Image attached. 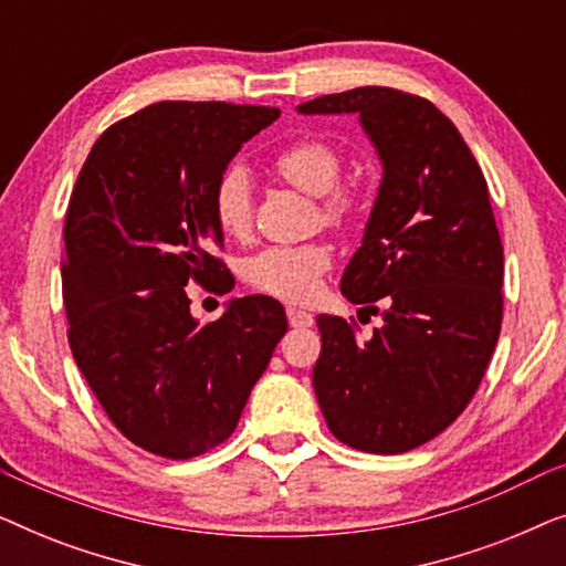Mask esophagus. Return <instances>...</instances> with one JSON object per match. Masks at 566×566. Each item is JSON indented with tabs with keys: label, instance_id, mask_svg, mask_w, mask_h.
I'll list each match as a JSON object with an SVG mask.
<instances>
[{
	"label": "esophagus",
	"instance_id": "esophagus-1",
	"mask_svg": "<svg viewBox=\"0 0 566 566\" xmlns=\"http://www.w3.org/2000/svg\"><path fill=\"white\" fill-rule=\"evenodd\" d=\"M285 314H289V322H291V327H312L314 324V316L308 314V312H301V308H293V306H289L285 308Z\"/></svg>",
	"mask_w": 566,
	"mask_h": 566
}]
</instances>
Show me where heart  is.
<instances>
[{"label": "heart", "mask_w": 566, "mask_h": 566, "mask_svg": "<svg viewBox=\"0 0 566 566\" xmlns=\"http://www.w3.org/2000/svg\"><path fill=\"white\" fill-rule=\"evenodd\" d=\"M275 175L306 196H322V219L332 227H350L363 213L358 185H337L343 157L324 138H301L273 159ZM213 219L227 237L242 239L252 229V182L239 165H231L213 185ZM332 268L327 242L275 244L244 262V277L254 291L306 304L322 289V275Z\"/></svg>", "instance_id": "obj_1"}]
</instances>
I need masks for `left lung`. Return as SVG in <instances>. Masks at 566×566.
<instances>
[{"instance_id": "1", "label": "left lung", "mask_w": 566, "mask_h": 566, "mask_svg": "<svg viewBox=\"0 0 566 566\" xmlns=\"http://www.w3.org/2000/svg\"><path fill=\"white\" fill-rule=\"evenodd\" d=\"M298 113L358 115L384 165L339 283L384 324L360 339L343 316H316V399L345 446L412 451L467 409L500 337L505 265L486 180L459 128L424 97L358 87L308 99Z\"/></svg>"}]
</instances>
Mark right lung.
<instances>
[{
    "instance_id": "obj_1",
    "label": "right lung",
    "mask_w": 566,
    "mask_h": 566,
    "mask_svg": "<svg viewBox=\"0 0 566 566\" xmlns=\"http://www.w3.org/2000/svg\"><path fill=\"white\" fill-rule=\"evenodd\" d=\"M281 111L157 103L113 123L69 200L61 285L69 345L111 422L144 451L185 461L234 432L289 329L270 296L231 298L200 327L185 285L227 293L213 185Z\"/></svg>"
}]
</instances>
